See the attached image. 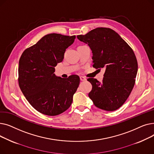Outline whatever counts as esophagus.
I'll return each instance as SVG.
<instances>
[{"label": "esophagus", "mask_w": 154, "mask_h": 154, "mask_svg": "<svg viewBox=\"0 0 154 154\" xmlns=\"http://www.w3.org/2000/svg\"><path fill=\"white\" fill-rule=\"evenodd\" d=\"M80 80H81V81H84V80H86V78L82 76H80Z\"/></svg>", "instance_id": "1"}]
</instances>
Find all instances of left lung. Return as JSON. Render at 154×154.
Listing matches in <instances>:
<instances>
[{
    "label": "left lung",
    "mask_w": 154,
    "mask_h": 154,
    "mask_svg": "<svg viewBox=\"0 0 154 154\" xmlns=\"http://www.w3.org/2000/svg\"><path fill=\"white\" fill-rule=\"evenodd\" d=\"M77 37L90 47L93 67L106 69L102 82L94 78L87 79L92 85L89 98L100 109H118L130 95L135 82L138 64L132 48L109 28H96Z\"/></svg>",
    "instance_id": "1"
}]
</instances>
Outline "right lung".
Segmentation results:
<instances>
[{"label": "right lung", "instance_id": "right-lung-1", "mask_svg": "<svg viewBox=\"0 0 154 154\" xmlns=\"http://www.w3.org/2000/svg\"><path fill=\"white\" fill-rule=\"evenodd\" d=\"M75 35L49 34L23 51L19 63V85L36 110L49 116L59 115L71 106L80 83L77 75L57 77L55 67L63 60Z\"/></svg>", "mask_w": 154, "mask_h": 154}]
</instances>
